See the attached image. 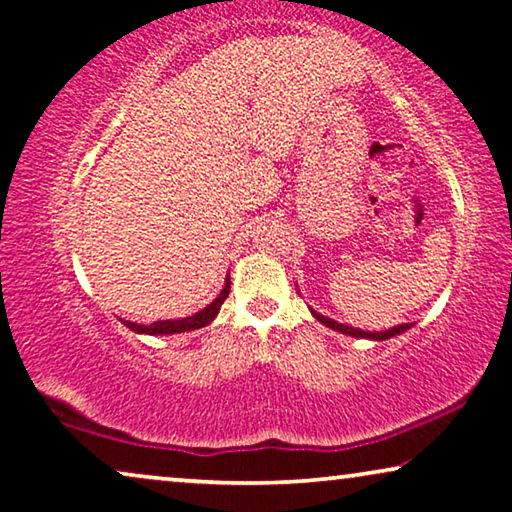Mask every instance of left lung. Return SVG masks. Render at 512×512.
<instances>
[{"instance_id":"obj_1","label":"left lung","mask_w":512,"mask_h":512,"mask_svg":"<svg viewBox=\"0 0 512 512\" xmlns=\"http://www.w3.org/2000/svg\"><path fill=\"white\" fill-rule=\"evenodd\" d=\"M314 316H316L318 321H321L323 325H328V328L337 330V332H342V335H351V337H367V339H376V342H383V339H390V337L399 335V332H404V330H409V328H411V323H402V325H397V328L385 330V332H365V330H358V328H348V325L332 321V318L316 314V311H314Z\"/></svg>"}]
</instances>
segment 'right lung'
<instances>
[{"instance_id": "right-lung-1", "label": "right lung", "mask_w": 512, "mask_h": 512, "mask_svg": "<svg viewBox=\"0 0 512 512\" xmlns=\"http://www.w3.org/2000/svg\"><path fill=\"white\" fill-rule=\"evenodd\" d=\"M228 293H231V281H226L224 291L219 293V298L212 302V305H207L203 311H198L194 316H187V318H180V321H157V323H150V325H140V323H131V321H124L129 330L133 332H143V335H175V332H189V330H198L203 328L212 321L214 316L219 314L221 305H224V300L228 298Z\"/></svg>"}]
</instances>
